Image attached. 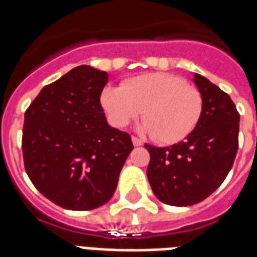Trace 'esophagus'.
<instances>
[{"label":"esophagus","mask_w":257,"mask_h":257,"mask_svg":"<svg viewBox=\"0 0 257 257\" xmlns=\"http://www.w3.org/2000/svg\"><path fill=\"white\" fill-rule=\"evenodd\" d=\"M132 143H133V145H135V147H141V145L144 144V143H143V140H141V139H139V137H136V136L132 137Z\"/></svg>","instance_id":"obj_1"}]
</instances>
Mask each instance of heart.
<instances>
[{
  "label": "heart",
  "instance_id": "heart-1",
  "mask_svg": "<svg viewBox=\"0 0 257 257\" xmlns=\"http://www.w3.org/2000/svg\"><path fill=\"white\" fill-rule=\"evenodd\" d=\"M101 105L110 124L122 128L143 114L144 131L160 144H176L191 135L203 116L199 89L171 73H149L106 86ZM143 112H141V109Z\"/></svg>",
  "mask_w": 257,
  "mask_h": 257
}]
</instances>
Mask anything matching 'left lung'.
<instances>
[{
    "label": "left lung",
    "mask_w": 257,
    "mask_h": 257,
    "mask_svg": "<svg viewBox=\"0 0 257 257\" xmlns=\"http://www.w3.org/2000/svg\"><path fill=\"white\" fill-rule=\"evenodd\" d=\"M193 81L204 98L195 131L171 147L145 144L153 193L175 207L193 205L213 193L231 171L239 148L240 114L231 97L200 74L195 73Z\"/></svg>",
    "instance_id": "8db88e82"
}]
</instances>
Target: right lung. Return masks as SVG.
<instances>
[{
  "label": "right lung",
  "mask_w": 257,
  "mask_h": 257,
  "mask_svg": "<svg viewBox=\"0 0 257 257\" xmlns=\"http://www.w3.org/2000/svg\"><path fill=\"white\" fill-rule=\"evenodd\" d=\"M108 73L81 65L44 86L25 112L22 156L33 185L72 211L104 205L133 144L106 122L100 97Z\"/></svg>",
  "instance_id": "1"
}]
</instances>
